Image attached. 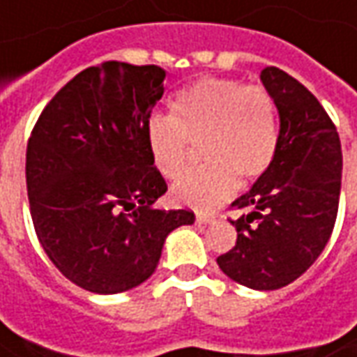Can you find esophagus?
I'll return each instance as SVG.
<instances>
[{"label": "esophagus", "mask_w": 357, "mask_h": 357, "mask_svg": "<svg viewBox=\"0 0 357 357\" xmlns=\"http://www.w3.org/2000/svg\"><path fill=\"white\" fill-rule=\"evenodd\" d=\"M211 221H213L211 215H204V213H198V215H196V223H198V225H208Z\"/></svg>", "instance_id": "esophagus-1"}]
</instances>
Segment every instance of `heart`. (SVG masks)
<instances>
[{"mask_svg": "<svg viewBox=\"0 0 357 357\" xmlns=\"http://www.w3.org/2000/svg\"><path fill=\"white\" fill-rule=\"evenodd\" d=\"M171 118L155 116L146 142L155 169L178 178L190 159V144L208 163L173 186L178 206L208 211L225 202L243 184L268 173L278 153L280 120L272 95L241 81L202 77L176 91L169 102Z\"/></svg>", "mask_w": 357, "mask_h": 357, "instance_id": "obj_1", "label": "heart"}]
</instances>
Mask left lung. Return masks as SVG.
<instances>
[{"mask_svg": "<svg viewBox=\"0 0 357 357\" xmlns=\"http://www.w3.org/2000/svg\"><path fill=\"white\" fill-rule=\"evenodd\" d=\"M260 81L276 102L280 144L268 173L231 208L235 247L218 257L221 272L252 289H280L313 264L334 229L342 147L326 110L286 71L264 68Z\"/></svg>", "mask_w": 357, "mask_h": 357, "instance_id": "obj_1", "label": "left lung"}]
</instances>
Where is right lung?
I'll return each mask as SVG.
<instances>
[{"label": "right lung", "mask_w": 357, "mask_h": 357, "mask_svg": "<svg viewBox=\"0 0 357 357\" xmlns=\"http://www.w3.org/2000/svg\"><path fill=\"white\" fill-rule=\"evenodd\" d=\"M165 70L105 61L66 83L26 146V190L36 237L54 266L93 294L139 286L167 235L192 225L188 210H157L167 183L146 130Z\"/></svg>", "instance_id": "right-lung-1"}]
</instances>
